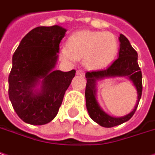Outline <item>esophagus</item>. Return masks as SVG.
Returning a JSON list of instances; mask_svg holds the SVG:
<instances>
[{
    "label": "esophagus",
    "mask_w": 155,
    "mask_h": 155,
    "mask_svg": "<svg viewBox=\"0 0 155 155\" xmlns=\"http://www.w3.org/2000/svg\"><path fill=\"white\" fill-rule=\"evenodd\" d=\"M76 74H77V75H80V76H84V74H85L84 70H82V69H78L77 71H76Z\"/></svg>",
    "instance_id": "1"
}]
</instances>
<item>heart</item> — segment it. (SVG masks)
I'll list each match as a JSON object with an SVG mask.
<instances>
[{
	"label": "heart",
	"instance_id": "1",
	"mask_svg": "<svg viewBox=\"0 0 155 155\" xmlns=\"http://www.w3.org/2000/svg\"><path fill=\"white\" fill-rule=\"evenodd\" d=\"M117 50L118 44L113 34L81 31L69 38L68 45H65L61 47V54L71 61L83 59L87 68L100 69L110 64Z\"/></svg>",
	"mask_w": 155,
	"mask_h": 155
}]
</instances>
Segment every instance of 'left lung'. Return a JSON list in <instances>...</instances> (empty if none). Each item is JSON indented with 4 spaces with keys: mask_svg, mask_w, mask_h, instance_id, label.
I'll use <instances>...</instances> for the list:
<instances>
[{
    "mask_svg": "<svg viewBox=\"0 0 155 155\" xmlns=\"http://www.w3.org/2000/svg\"><path fill=\"white\" fill-rule=\"evenodd\" d=\"M120 48L118 58L107 68L87 72V84L85 90L87 110L90 117L104 127H113L128 121L134 115L139 105L142 94V74L138 64V53L132 48L129 40L122 34L119 37ZM115 76H127L137 88L138 104L134 110L128 115L121 118H113L106 114L97 104L95 100V81L99 78Z\"/></svg>",
    "mask_w": 155,
    "mask_h": 155,
    "instance_id": "obj_1",
    "label": "left lung"
}]
</instances>
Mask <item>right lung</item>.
<instances>
[{
    "label": "right lung",
    "mask_w": 155,
    "mask_h": 155,
    "mask_svg": "<svg viewBox=\"0 0 155 155\" xmlns=\"http://www.w3.org/2000/svg\"><path fill=\"white\" fill-rule=\"evenodd\" d=\"M66 31L58 25L37 27L23 38L14 52L8 96L15 111L25 123L41 125L51 122L75 75L74 69L53 71ZM40 78L41 91L35 94L33 87Z\"/></svg>",
    "instance_id": "1"
}]
</instances>
